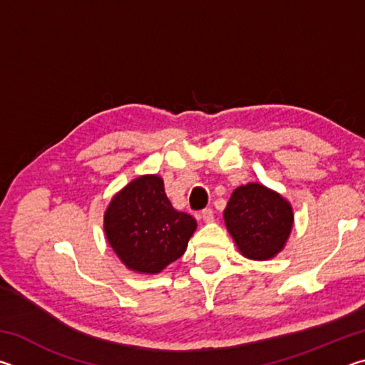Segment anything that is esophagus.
I'll list each match as a JSON object with an SVG mask.
<instances>
[{"label": "esophagus", "mask_w": 365, "mask_h": 365, "mask_svg": "<svg viewBox=\"0 0 365 365\" xmlns=\"http://www.w3.org/2000/svg\"><path fill=\"white\" fill-rule=\"evenodd\" d=\"M201 217H202V220H206V222L212 220V217H214V212H212V209H209V207L202 209V211H201Z\"/></svg>", "instance_id": "obj_1"}]
</instances>
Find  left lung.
I'll return each mask as SVG.
<instances>
[{
	"mask_svg": "<svg viewBox=\"0 0 365 365\" xmlns=\"http://www.w3.org/2000/svg\"><path fill=\"white\" fill-rule=\"evenodd\" d=\"M228 232L242 255L265 261L285 245L293 227L292 206L264 185L238 187L224 211Z\"/></svg>",
	"mask_w": 365,
	"mask_h": 365,
	"instance_id": "1",
	"label": "left lung"
}]
</instances>
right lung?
Returning <instances> with one entry per match:
<instances>
[{
	"label": "right lung",
	"mask_w": 365,
	"mask_h": 365,
	"mask_svg": "<svg viewBox=\"0 0 365 365\" xmlns=\"http://www.w3.org/2000/svg\"><path fill=\"white\" fill-rule=\"evenodd\" d=\"M196 228V220L172 207L163 178H135L117 193L104 214V232L128 269L158 274L177 261Z\"/></svg>",
	"instance_id": "right-lung-1"
}]
</instances>
